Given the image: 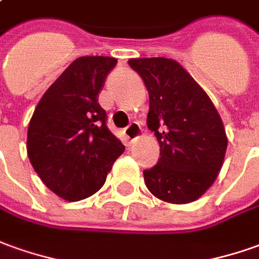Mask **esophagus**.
<instances>
[{
	"instance_id": "1",
	"label": "esophagus",
	"mask_w": 259,
	"mask_h": 259,
	"mask_svg": "<svg viewBox=\"0 0 259 259\" xmlns=\"http://www.w3.org/2000/svg\"><path fill=\"white\" fill-rule=\"evenodd\" d=\"M141 134H142V128H141L138 122H131V124L124 130V135H125V138L130 141V142L138 140L141 137Z\"/></svg>"
}]
</instances>
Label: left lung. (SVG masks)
<instances>
[{"instance_id": "1", "label": "left lung", "mask_w": 259, "mask_h": 259, "mask_svg": "<svg viewBox=\"0 0 259 259\" xmlns=\"http://www.w3.org/2000/svg\"><path fill=\"white\" fill-rule=\"evenodd\" d=\"M148 94V128L160 158L144 170L148 190L160 200L186 204L206 193L223 166L227 135L207 93L181 63L167 58L130 59Z\"/></svg>"}]
</instances>
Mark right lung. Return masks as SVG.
Wrapping results in <instances>:
<instances>
[{
	"mask_svg": "<svg viewBox=\"0 0 259 259\" xmlns=\"http://www.w3.org/2000/svg\"><path fill=\"white\" fill-rule=\"evenodd\" d=\"M117 59L83 56L72 62L39 100L28 126L26 151L40 181L67 201L99 192L125 147L107 128L99 104Z\"/></svg>",
	"mask_w": 259,
	"mask_h": 259,
	"instance_id": "add662e5",
	"label": "right lung"
}]
</instances>
